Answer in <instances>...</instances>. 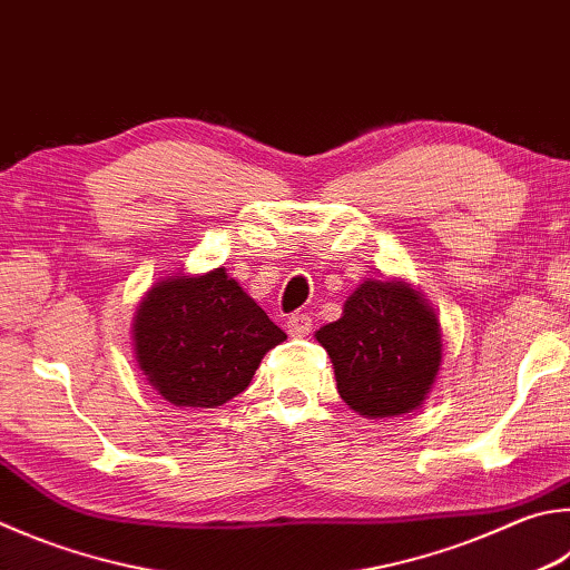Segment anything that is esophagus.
Segmentation results:
<instances>
[{
    "label": "esophagus",
    "instance_id": "1",
    "mask_svg": "<svg viewBox=\"0 0 570 570\" xmlns=\"http://www.w3.org/2000/svg\"><path fill=\"white\" fill-rule=\"evenodd\" d=\"M312 316L308 314H292L286 318V328H288V334L292 336H296V338H302V336H306L308 331H312Z\"/></svg>",
    "mask_w": 570,
    "mask_h": 570
}]
</instances>
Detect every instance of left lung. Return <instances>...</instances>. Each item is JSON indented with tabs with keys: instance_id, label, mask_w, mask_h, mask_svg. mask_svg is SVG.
Segmentation results:
<instances>
[{
	"instance_id": "1",
	"label": "left lung",
	"mask_w": 570,
	"mask_h": 570,
	"mask_svg": "<svg viewBox=\"0 0 570 570\" xmlns=\"http://www.w3.org/2000/svg\"><path fill=\"white\" fill-rule=\"evenodd\" d=\"M338 396L364 419L406 416L436 384L443 341L436 312L406 278H366L344 314L316 331Z\"/></svg>"
}]
</instances>
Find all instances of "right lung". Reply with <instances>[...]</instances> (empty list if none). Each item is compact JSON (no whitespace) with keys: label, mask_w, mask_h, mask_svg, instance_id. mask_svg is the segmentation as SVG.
<instances>
[{"label":"right lung","mask_w":570,"mask_h":570,"mask_svg":"<svg viewBox=\"0 0 570 570\" xmlns=\"http://www.w3.org/2000/svg\"><path fill=\"white\" fill-rule=\"evenodd\" d=\"M286 334L226 268L171 274L134 312L137 366L164 401L216 409L252 384L266 351Z\"/></svg>","instance_id":"add662e5"}]
</instances>
